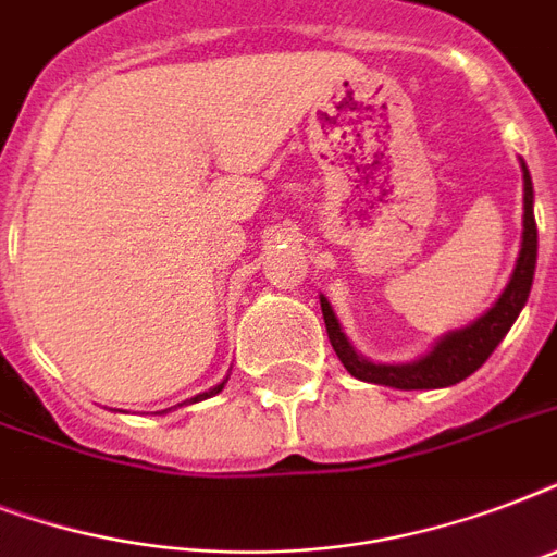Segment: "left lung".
<instances>
[{
	"mask_svg": "<svg viewBox=\"0 0 557 557\" xmlns=\"http://www.w3.org/2000/svg\"><path fill=\"white\" fill-rule=\"evenodd\" d=\"M523 168V243H520L518 265L511 271L509 286L503 288L500 300L474 323H468L466 330L448 332L436 341V347L422 356L419 361L410 364H372L364 356H358L347 335L341 332V323L332 312V306L326 297H321L323 323H326V335L335 349V356L341 358V364L347 367L349 375H356L370 384H384V387L396 389H436L450 387L468 379L471 372L480 370L485 364V358L492 356L497 344L506 338V332L511 330V323L518 321L520 309L527 306L529 292H532V277H535L537 262V225H535V190H532V176H529L527 164Z\"/></svg>",
	"mask_w": 557,
	"mask_h": 557,
	"instance_id": "left-lung-1",
	"label": "left lung"
}]
</instances>
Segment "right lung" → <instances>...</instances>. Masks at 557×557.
Masks as SVG:
<instances>
[{
  "instance_id": "right-lung-1",
  "label": "right lung",
  "mask_w": 557,
  "mask_h": 557,
  "mask_svg": "<svg viewBox=\"0 0 557 557\" xmlns=\"http://www.w3.org/2000/svg\"><path fill=\"white\" fill-rule=\"evenodd\" d=\"M222 387H225V381H222V384H216V387H213V389H208V393H199V396H196V398H190V401H201V398H210V396H216V393H219V389H222Z\"/></svg>"
}]
</instances>
